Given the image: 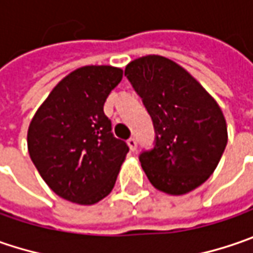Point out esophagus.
<instances>
[{
	"label": "esophagus",
	"instance_id": "1",
	"mask_svg": "<svg viewBox=\"0 0 253 253\" xmlns=\"http://www.w3.org/2000/svg\"><path fill=\"white\" fill-rule=\"evenodd\" d=\"M127 144H128V147H130L131 151H136V150H137V140H136V138H128V140H127Z\"/></svg>",
	"mask_w": 253,
	"mask_h": 253
}]
</instances>
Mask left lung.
<instances>
[{
  "label": "left lung",
  "instance_id": "obj_1",
  "mask_svg": "<svg viewBox=\"0 0 253 253\" xmlns=\"http://www.w3.org/2000/svg\"><path fill=\"white\" fill-rule=\"evenodd\" d=\"M125 76L156 131L154 147L138 157L147 178L170 195L195 190L214 172L228 143L221 107L184 68L160 55L131 61Z\"/></svg>",
  "mask_w": 253,
  "mask_h": 253
}]
</instances>
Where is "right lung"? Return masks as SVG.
<instances>
[{"mask_svg":"<svg viewBox=\"0 0 253 253\" xmlns=\"http://www.w3.org/2000/svg\"><path fill=\"white\" fill-rule=\"evenodd\" d=\"M122 78L113 66L79 68L53 87L31 120V160L50 190L71 203H99L115 187L128 146L113 136L103 106Z\"/></svg>","mask_w":253,"mask_h":253,"instance_id":"obj_1","label":"right lung"}]
</instances>
